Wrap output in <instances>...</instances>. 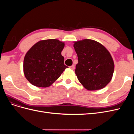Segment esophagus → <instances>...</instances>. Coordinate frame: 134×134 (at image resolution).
I'll list each match as a JSON object with an SVG mask.
<instances>
[{"mask_svg": "<svg viewBox=\"0 0 134 134\" xmlns=\"http://www.w3.org/2000/svg\"><path fill=\"white\" fill-rule=\"evenodd\" d=\"M69 68L71 69L74 70V69H75V66L74 65H72V66H70Z\"/></svg>", "mask_w": 134, "mask_h": 134, "instance_id": "34e87169", "label": "esophagus"}]
</instances>
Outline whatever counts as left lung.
Returning a JSON list of instances; mask_svg holds the SVG:
<instances>
[{
  "label": "left lung",
  "instance_id": "8db88e82",
  "mask_svg": "<svg viewBox=\"0 0 134 134\" xmlns=\"http://www.w3.org/2000/svg\"><path fill=\"white\" fill-rule=\"evenodd\" d=\"M78 55L75 74L79 82L88 91L101 90L110 82L115 65L107 48L90 39L74 42Z\"/></svg>",
  "mask_w": 134,
  "mask_h": 134
}]
</instances>
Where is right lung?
I'll list each match as a JSON object with an SVG mask.
<instances>
[{"label":"right lung","mask_w":134,"mask_h":134,"mask_svg":"<svg viewBox=\"0 0 134 134\" xmlns=\"http://www.w3.org/2000/svg\"><path fill=\"white\" fill-rule=\"evenodd\" d=\"M65 43L57 39L41 40L25 55L23 72L31 84L37 87H50L68 67L64 65L62 51Z\"/></svg>","instance_id":"right-lung-1"}]
</instances>
